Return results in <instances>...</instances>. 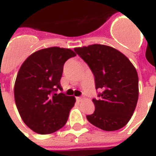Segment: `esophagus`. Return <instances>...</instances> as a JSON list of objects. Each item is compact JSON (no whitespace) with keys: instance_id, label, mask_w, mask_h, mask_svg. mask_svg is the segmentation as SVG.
<instances>
[{"instance_id":"esophagus-1","label":"esophagus","mask_w":156,"mask_h":156,"mask_svg":"<svg viewBox=\"0 0 156 156\" xmlns=\"http://www.w3.org/2000/svg\"><path fill=\"white\" fill-rule=\"evenodd\" d=\"M76 100L77 101H79V102H80V101H82V98H81V97H76Z\"/></svg>"}]
</instances>
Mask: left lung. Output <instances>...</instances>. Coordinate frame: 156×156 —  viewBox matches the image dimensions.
Instances as JSON below:
<instances>
[{"instance_id":"1","label":"left lung","mask_w":156,"mask_h":156,"mask_svg":"<svg viewBox=\"0 0 156 156\" xmlns=\"http://www.w3.org/2000/svg\"><path fill=\"white\" fill-rule=\"evenodd\" d=\"M95 76L96 88L101 91L93 99L95 112L87 120L104 131H116L133 115L139 97V78L129 59L112 47L95 44L75 48Z\"/></svg>"}]
</instances>
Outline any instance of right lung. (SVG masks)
I'll return each instance as SVG.
<instances>
[{"instance_id":"right-lung-1","label":"right lung","mask_w":156,"mask_h":156,"mask_svg":"<svg viewBox=\"0 0 156 156\" xmlns=\"http://www.w3.org/2000/svg\"><path fill=\"white\" fill-rule=\"evenodd\" d=\"M75 56L70 48H47L31 54L20 66L14 98L21 119L33 132L51 134L65 125L76 98L55 92L62 90L64 63Z\"/></svg>"}]
</instances>
